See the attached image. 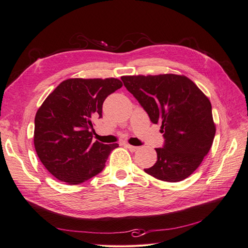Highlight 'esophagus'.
I'll return each instance as SVG.
<instances>
[{
    "mask_svg": "<svg viewBox=\"0 0 248 248\" xmlns=\"http://www.w3.org/2000/svg\"><path fill=\"white\" fill-rule=\"evenodd\" d=\"M125 147H126V148H128L130 152H136V151H138V150H139V147L132 146V145H129V144H126V145H125Z\"/></svg>",
    "mask_w": 248,
    "mask_h": 248,
    "instance_id": "1",
    "label": "esophagus"
}]
</instances>
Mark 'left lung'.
I'll return each mask as SVG.
<instances>
[{
  "mask_svg": "<svg viewBox=\"0 0 248 248\" xmlns=\"http://www.w3.org/2000/svg\"><path fill=\"white\" fill-rule=\"evenodd\" d=\"M121 78L151 122L161 124L164 146L155 149L157 161L144 170L167 182H179L189 177L208 154L215 136L208 97L190 78L180 74Z\"/></svg>",
  "mask_w": 248,
  "mask_h": 248,
  "instance_id": "1",
  "label": "left lung"
}]
</instances>
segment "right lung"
I'll return each instance as SVG.
<instances>
[{
  "mask_svg": "<svg viewBox=\"0 0 248 248\" xmlns=\"http://www.w3.org/2000/svg\"><path fill=\"white\" fill-rule=\"evenodd\" d=\"M123 86L114 78H68L43 101L35 116L34 146L50 174L68 185L86 182L106 167L118 144L92 141L93 119L107 97Z\"/></svg>",
  "mask_w": 248,
  "mask_h": 248,
  "instance_id": "1",
  "label": "right lung"
}]
</instances>
